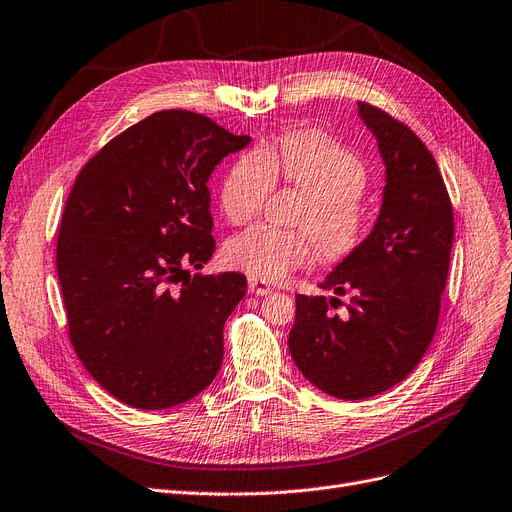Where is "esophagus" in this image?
<instances>
[{"instance_id":"esophagus-1","label":"esophagus","mask_w":512,"mask_h":512,"mask_svg":"<svg viewBox=\"0 0 512 512\" xmlns=\"http://www.w3.org/2000/svg\"><path fill=\"white\" fill-rule=\"evenodd\" d=\"M249 291H251L253 295H268V293L274 291V288H272L268 282L257 280V278H249Z\"/></svg>"}]
</instances>
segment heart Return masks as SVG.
<instances>
[{"label":"heart","mask_w":512,"mask_h":512,"mask_svg":"<svg viewBox=\"0 0 512 512\" xmlns=\"http://www.w3.org/2000/svg\"><path fill=\"white\" fill-rule=\"evenodd\" d=\"M307 196L295 224L303 230L255 226L234 236L224 259L234 270L263 282H280L322 259L339 261L360 247L368 217L360 196L368 175L364 163L320 131H297L268 148H253L232 163L221 184V209L234 224L257 215L276 180Z\"/></svg>","instance_id":"b5f03b06"}]
</instances>
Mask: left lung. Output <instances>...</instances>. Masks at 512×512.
I'll return each mask as SVG.
<instances>
[{
  "label": "left lung",
  "mask_w": 512,
  "mask_h": 512,
  "mask_svg": "<svg viewBox=\"0 0 512 512\" xmlns=\"http://www.w3.org/2000/svg\"><path fill=\"white\" fill-rule=\"evenodd\" d=\"M385 165L370 234L320 282L332 297L297 295L288 349L305 379L339 399H368L402 383L435 335L454 215L429 148L381 108L358 104ZM349 292L348 314L327 309Z\"/></svg>",
  "instance_id": "1"
}]
</instances>
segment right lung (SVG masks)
Here are the masks:
<instances>
[{
  "instance_id": "add662e5",
  "label": "right lung",
  "mask_w": 512,
  "mask_h": 512,
  "mask_svg": "<svg viewBox=\"0 0 512 512\" xmlns=\"http://www.w3.org/2000/svg\"><path fill=\"white\" fill-rule=\"evenodd\" d=\"M249 136L188 110H161L110 140L77 175L56 268L75 353L119 402L184 404L224 360V324L247 293L215 253L209 177Z\"/></svg>"
}]
</instances>
